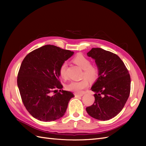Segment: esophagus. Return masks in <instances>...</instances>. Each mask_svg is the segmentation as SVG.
Masks as SVG:
<instances>
[{
    "label": "esophagus",
    "mask_w": 146,
    "mask_h": 146,
    "mask_svg": "<svg viewBox=\"0 0 146 146\" xmlns=\"http://www.w3.org/2000/svg\"><path fill=\"white\" fill-rule=\"evenodd\" d=\"M74 95H75V97H76V98H79V97L83 96V94H76V93Z\"/></svg>",
    "instance_id": "obj_1"
}]
</instances>
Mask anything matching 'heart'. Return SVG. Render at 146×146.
Instances as JSON below:
<instances>
[{
	"label": "heart",
	"mask_w": 146,
	"mask_h": 146,
	"mask_svg": "<svg viewBox=\"0 0 146 146\" xmlns=\"http://www.w3.org/2000/svg\"><path fill=\"white\" fill-rule=\"evenodd\" d=\"M73 61L74 63L83 69L82 76L85 78L80 81H72L68 83L66 85V88L68 91L74 92L77 94L82 93L83 90L87 88L89 85V80L87 78L91 81L96 80L99 77V69L98 66L91 65L90 60L82 54L77 55L73 59ZM66 68H67V64L66 63L61 65L60 68V76L63 79H67L68 78Z\"/></svg>",
	"instance_id": "heart-1"
}]
</instances>
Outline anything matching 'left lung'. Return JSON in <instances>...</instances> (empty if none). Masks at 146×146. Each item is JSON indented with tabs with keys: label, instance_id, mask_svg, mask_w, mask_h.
<instances>
[{
	"label": "left lung",
	"instance_id": "obj_1",
	"mask_svg": "<svg viewBox=\"0 0 146 146\" xmlns=\"http://www.w3.org/2000/svg\"><path fill=\"white\" fill-rule=\"evenodd\" d=\"M87 55L95 60L99 75L91 87L95 92L94 103L86 110L93 118L107 121L121 111L129 98L130 74L121 59L111 52L92 48Z\"/></svg>",
	"mask_w": 146,
	"mask_h": 146
}]
</instances>
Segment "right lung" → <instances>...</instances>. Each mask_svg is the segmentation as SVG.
Here are the masks:
<instances>
[{
	"label": "right lung",
	"instance_id": "obj_1",
	"mask_svg": "<svg viewBox=\"0 0 146 146\" xmlns=\"http://www.w3.org/2000/svg\"><path fill=\"white\" fill-rule=\"evenodd\" d=\"M74 52L46 45L27 55L17 74L22 100L29 113L38 120L50 122L63 117L74 95L64 91L59 70ZM56 89H60L55 93ZM54 92L56 94H53Z\"/></svg>",
	"mask_w": 146,
	"mask_h": 146
}]
</instances>
